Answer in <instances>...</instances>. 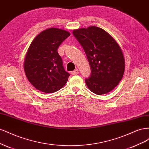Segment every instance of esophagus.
I'll list each match as a JSON object with an SVG mask.
<instances>
[{"mask_svg": "<svg viewBox=\"0 0 149 149\" xmlns=\"http://www.w3.org/2000/svg\"><path fill=\"white\" fill-rule=\"evenodd\" d=\"M79 73V71H78V69H76V70H74V71H73L71 73V74H72V75H76V74H78Z\"/></svg>", "mask_w": 149, "mask_h": 149, "instance_id": "34e87169", "label": "esophagus"}]
</instances>
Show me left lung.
<instances>
[{
	"mask_svg": "<svg viewBox=\"0 0 149 149\" xmlns=\"http://www.w3.org/2000/svg\"><path fill=\"white\" fill-rule=\"evenodd\" d=\"M84 49L91 73L85 82L97 95L112 91L123 78L125 70L123 53L118 43L107 31L97 26L73 31Z\"/></svg>",
	"mask_w": 149,
	"mask_h": 149,
	"instance_id": "obj_1",
	"label": "left lung"
}]
</instances>
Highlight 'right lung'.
<instances>
[{"instance_id": "1", "label": "right lung", "mask_w": 149, "mask_h": 149, "mask_svg": "<svg viewBox=\"0 0 149 149\" xmlns=\"http://www.w3.org/2000/svg\"><path fill=\"white\" fill-rule=\"evenodd\" d=\"M70 35L66 30L49 28L31 43L24 60V71L29 82L40 91L55 93L64 86L70 74L66 72L57 49Z\"/></svg>"}]
</instances>
